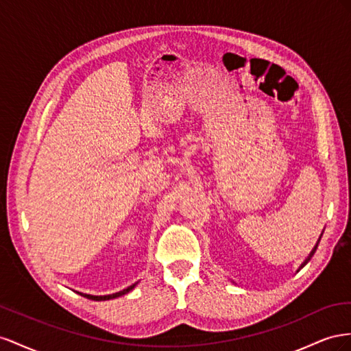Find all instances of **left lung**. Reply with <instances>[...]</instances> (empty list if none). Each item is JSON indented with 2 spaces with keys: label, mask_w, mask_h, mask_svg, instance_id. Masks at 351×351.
Wrapping results in <instances>:
<instances>
[{
  "label": "left lung",
  "mask_w": 351,
  "mask_h": 351,
  "mask_svg": "<svg viewBox=\"0 0 351 351\" xmlns=\"http://www.w3.org/2000/svg\"><path fill=\"white\" fill-rule=\"evenodd\" d=\"M319 241H320V238H319ZM319 241H317V243H316V245H315V247H313V250H312V252H310V254H308V256H307V258H306V260H304V262H303V263H302V266H300V269H302V267H304V266H306V265H307V263H308V260H310V258H312V257H313V254H315V252H316V248H317V244H319ZM300 269H298V270H300ZM298 270H297V272H298Z\"/></svg>",
  "instance_id": "8db88e82"
}]
</instances>
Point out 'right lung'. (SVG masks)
Wrapping results in <instances>:
<instances>
[{
  "mask_svg": "<svg viewBox=\"0 0 351 351\" xmlns=\"http://www.w3.org/2000/svg\"><path fill=\"white\" fill-rule=\"evenodd\" d=\"M136 284H138V282L132 284L131 287H128L126 289H123V291H119V293H114V294H108V295H91V294H84V293H77V294H81V295H84V297L89 298V300H94V302H104V300L117 298V297H120V295H123V294L129 293V291H131V289H134V288H135V285H136Z\"/></svg>",
  "mask_w": 351,
  "mask_h": 351,
  "instance_id": "1",
  "label": "right lung"
}]
</instances>
